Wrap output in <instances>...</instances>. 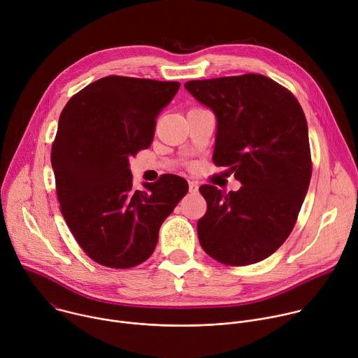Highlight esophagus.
<instances>
[{
    "label": "esophagus",
    "mask_w": 358,
    "mask_h": 358,
    "mask_svg": "<svg viewBox=\"0 0 358 358\" xmlns=\"http://www.w3.org/2000/svg\"><path fill=\"white\" fill-rule=\"evenodd\" d=\"M188 187H189V192H192V194L198 192V182L196 181H189Z\"/></svg>",
    "instance_id": "34e87169"
}]
</instances>
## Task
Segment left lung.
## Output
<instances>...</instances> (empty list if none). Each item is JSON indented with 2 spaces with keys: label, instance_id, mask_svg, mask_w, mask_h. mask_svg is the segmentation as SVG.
Listing matches in <instances>:
<instances>
[{
  "label": "left lung",
  "instance_id": "obj_1",
  "mask_svg": "<svg viewBox=\"0 0 358 358\" xmlns=\"http://www.w3.org/2000/svg\"><path fill=\"white\" fill-rule=\"evenodd\" d=\"M184 87L217 116L213 160L242 187L201 185L207 213L198 239L229 266L261 262L290 235L312 178L308 122L294 94L259 73L189 80Z\"/></svg>",
  "mask_w": 358,
  "mask_h": 358
}]
</instances>
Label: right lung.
<instances>
[{
    "mask_svg": "<svg viewBox=\"0 0 358 358\" xmlns=\"http://www.w3.org/2000/svg\"><path fill=\"white\" fill-rule=\"evenodd\" d=\"M178 82L101 78L64 108L50 151L61 213L87 257L108 268L147 261L164 220L187 194L174 174L133 188L130 157L148 148Z\"/></svg>",
    "mask_w": 358,
    "mask_h": 358,
    "instance_id": "1",
    "label": "right lung"
}]
</instances>
